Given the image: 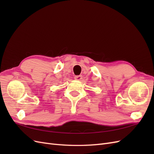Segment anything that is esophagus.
I'll list each match as a JSON object with an SVG mask.
<instances>
[{"mask_svg": "<svg viewBox=\"0 0 154 154\" xmlns=\"http://www.w3.org/2000/svg\"><path fill=\"white\" fill-rule=\"evenodd\" d=\"M82 79V75H78V76H74V80H76L80 81Z\"/></svg>", "mask_w": 154, "mask_h": 154, "instance_id": "esophagus-1", "label": "esophagus"}]
</instances>
